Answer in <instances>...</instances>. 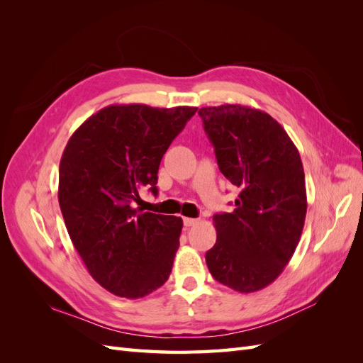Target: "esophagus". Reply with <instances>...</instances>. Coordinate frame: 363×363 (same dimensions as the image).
<instances>
[{
  "label": "esophagus",
  "mask_w": 363,
  "mask_h": 363,
  "mask_svg": "<svg viewBox=\"0 0 363 363\" xmlns=\"http://www.w3.org/2000/svg\"><path fill=\"white\" fill-rule=\"evenodd\" d=\"M199 221H200V219H196V218H183V224L186 227H192L195 224H199Z\"/></svg>",
  "instance_id": "34e87169"
}]
</instances>
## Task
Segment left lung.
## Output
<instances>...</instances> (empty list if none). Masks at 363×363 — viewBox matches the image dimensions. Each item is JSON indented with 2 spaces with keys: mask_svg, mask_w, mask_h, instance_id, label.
Here are the masks:
<instances>
[{
  "mask_svg": "<svg viewBox=\"0 0 363 363\" xmlns=\"http://www.w3.org/2000/svg\"><path fill=\"white\" fill-rule=\"evenodd\" d=\"M219 171L240 189L232 213L213 215L216 242L206 252L213 279L238 292L267 288L288 265L307 211L300 152L268 113L240 104L203 107Z\"/></svg>",
  "mask_w": 363,
  "mask_h": 363,
  "instance_id": "obj_1",
  "label": "left lung"
}]
</instances>
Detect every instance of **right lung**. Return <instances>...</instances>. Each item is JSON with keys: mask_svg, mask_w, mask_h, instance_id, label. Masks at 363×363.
Listing matches in <instances>:
<instances>
[{"mask_svg": "<svg viewBox=\"0 0 363 363\" xmlns=\"http://www.w3.org/2000/svg\"><path fill=\"white\" fill-rule=\"evenodd\" d=\"M196 107L108 106L74 131L59 168V204L69 238L95 281L140 298L168 280L182 218L142 212L157 171ZM139 204V203H138Z\"/></svg>", "mask_w": 363, "mask_h": 363, "instance_id": "obj_1", "label": "right lung"}]
</instances>
